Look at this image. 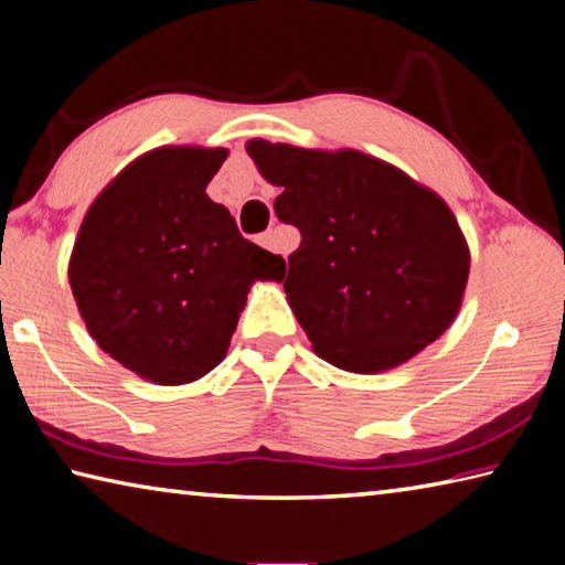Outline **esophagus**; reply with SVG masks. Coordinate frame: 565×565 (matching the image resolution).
<instances>
[{"instance_id":"1","label":"esophagus","mask_w":565,"mask_h":565,"mask_svg":"<svg viewBox=\"0 0 565 565\" xmlns=\"http://www.w3.org/2000/svg\"><path fill=\"white\" fill-rule=\"evenodd\" d=\"M259 244H262L264 248H269V252H271V248H276V244H274V234H271V232L262 234V236H259Z\"/></svg>"}]
</instances>
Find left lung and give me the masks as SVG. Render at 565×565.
I'll list each match as a JSON object with an SVG mask.
<instances>
[{
  "mask_svg": "<svg viewBox=\"0 0 565 565\" xmlns=\"http://www.w3.org/2000/svg\"><path fill=\"white\" fill-rule=\"evenodd\" d=\"M301 232L284 291L311 349L351 374L401 366L451 327L471 252L434 189L359 149L246 141Z\"/></svg>",
  "mask_w": 565,
  "mask_h": 565,
  "instance_id": "1",
  "label": "left lung"
}]
</instances>
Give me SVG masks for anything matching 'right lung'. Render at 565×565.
Returning <instances> with one entry per match:
<instances>
[{
  "instance_id": "right-lung-1",
  "label": "right lung",
  "mask_w": 565,
  "mask_h": 565,
  "mask_svg": "<svg viewBox=\"0 0 565 565\" xmlns=\"http://www.w3.org/2000/svg\"><path fill=\"white\" fill-rule=\"evenodd\" d=\"M228 151L159 147L94 199L70 256L92 339L139 379L179 386L224 361L246 294L286 262L238 234L206 186Z\"/></svg>"
}]
</instances>
